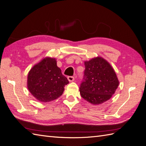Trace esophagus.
Listing matches in <instances>:
<instances>
[{
	"mask_svg": "<svg viewBox=\"0 0 146 146\" xmlns=\"http://www.w3.org/2000/svg\"><path fill=\"white\" fill-rule=\"evenodd\" d=\"M67 78H68V80L70 81V82H72V81H73L74 80V78L73 76H69L67 77Z\"/></svg>",
	"mask_w": 146,
	"mask_h": 146,
	"instance_id": "esophagus-1",
	"label": "esophagus"
}]
</instances>
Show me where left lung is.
<instances>
[{
	"instance_id": "8db88e82",
	"label": "left lung",
	"mask_w": 146,
	"mask_h": 146,
	"mask_svg": "<svg viewBox=\"0 0 146 146\" xmlns=\"http://www.w3.org/2000/svg\"><path fill=\"white\" fill-rule=\"evenodd\" d=\"M85 70L80 87L82 98L94 105L111 98L119 82L116 73L106 60L96 57L84 62Z\"/></svg>"
}]
</instances>
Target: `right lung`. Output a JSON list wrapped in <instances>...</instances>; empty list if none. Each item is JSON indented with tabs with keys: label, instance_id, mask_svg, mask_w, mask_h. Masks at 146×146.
Listing matches in <instances>:
<instances>
[{
	"label": "right lung",
	"instance_id": "obj_1",
	"mask_svg": "<svg viewBox=\"0 0 146 146\" xmlns=\"http://www.w3.org/2000/svg\"><path fill=\"white\" fill-rule=\"evenodd\" d=\"M69 83L55 58H45L35 65L28 76V88L39 101L48 102L61 96Z\"/></svg>",
	"mask_w": 146,
	"mask_h": 146
}]
</instances>
